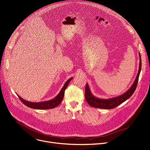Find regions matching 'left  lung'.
<instances>
[{
  "label": "left lung",
  "instance_id": "8db88e82",
  "mask_svg": "<svg viewBox=\"0 0 150 150\" xmlns=\"http://www.w3.org/2000/svg\"><path fill=\"white\" fill-rule=\"evenodd\" d=\"M139 71L137 74V77H136L134 83L130 88L121 95H120L118 96L110 98V99H100L98 98L95 97L94 95L91 93V90L89 88L88 83L86 84V93H85V97L87 103L92 107L98 108L101 109H106V110H110V109L114 108L117 106L120 105L122 103L125 102L126 100L129 99L132 95L134 92L136 88H137L138 81L139 79V74L141 71V54L139 52Z\"/></svg>",
  "mask_w": 150,
  "mask_h": 150
}]
</instances>
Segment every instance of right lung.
Listing matches in <instances>:
<instances>
[{
    "instance_id": "right-lung-1",
    "label": "right lung",
    "mask_w": 150,
    "mask_h": 150,
    "mask_svg": "<svg viewBox=\"0 0 150 150\" xmlns=\"http://www.w3.org/2000/svg\"><path fill=\"white\" fill-rule=\"evenodd\" d=\"M73 77L71 78L68 79L65 83L64 85L62 87L60 93L57 95V96L48 101H44L40 102H32L29 101H27L23 98H21L19 95H18V98L21 100V101L27 106H28L30 108L36 109V110H48V109H52L57 106L62 101L64 98V91L66 89L68 84L70 83V81L72 80Z\"/></svg>"
}]
</instances>
